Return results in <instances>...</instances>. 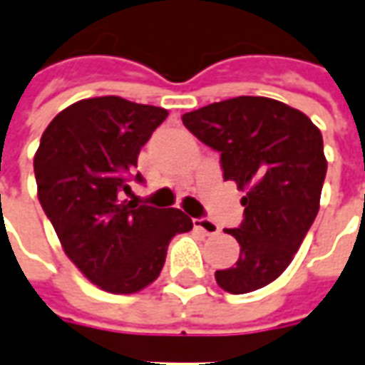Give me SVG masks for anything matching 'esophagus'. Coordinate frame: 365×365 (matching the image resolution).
I'll return each instance as SVG.
<instances>
[{
	"label": "esophagus",
	"instance_id": "esophagus-1",
	"mask_svg": "<svg viewBox=\"0 0 365 365\" xmlns=\"http://www.w3.org/2000/svg\"><path fill=\"white\" fill-rule=\"evenodd\" d=\"M193 225H195V229L203 230L207 237H213V235H217V232H219V225H217L215 221H211V219H205V217L195 219V221H193Z\"/></svg>",
	"mask_w": 365,
	"mask_h": 365
}]
</instances>
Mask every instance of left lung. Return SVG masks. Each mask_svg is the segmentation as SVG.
Returning a JSON list of instances; mask_svg holds the SVG:
<instances>
[{
    "label": "left lung",
    "instance_id": "1",
    "mask_svg": "<svg viewBox=\"0 0 365 365\" xmlns=\"http://www.w3.org/2000/svg\"><path fill=\"white\" fill-rule=\"evenodd\" d=\"M182 120L221 154L222 178L246 191L240 227L225 229L240 256L215 279L235 295L260 289L285 272L319 213L327 175L321 130L305 113L252 96L205 105Z\"/></svg>",
    "mask_w": 365,
    "mask_h": 365
}]
</instances>
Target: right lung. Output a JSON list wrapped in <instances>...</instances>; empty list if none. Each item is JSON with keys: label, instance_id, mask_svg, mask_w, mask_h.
<instances>
[{"label": "right lung", "instance_id": "add662e5", "mask_svg": "<svg viewBox=\"0 0 365 365\" xmlns=\"http://www.w3.org/2000/svg\"><path fill=\"white\" fill-rule=\"evenodd\" d=\"M166 109L123 97L82 99L60 111L35 154L38 201L62 248L91 283L136 293L160 275L170 240L193 229L180 209L123 199L140 148Z\"/></svg>", "mask_w": 365, "mask_h": 365}]
</instances>
